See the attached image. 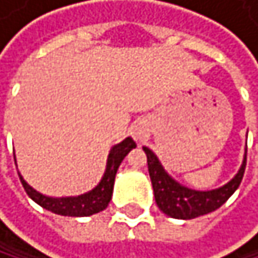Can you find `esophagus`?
I'll return each instance as SVG.
<instances>
[{
  "label": "esophagus",
  "mask_w": 258,
  "mask_h": 258,
  "mask_svg": "<svg viewBox=\"0 0 258 258\" xmlns=\"http://www.w3.org/2000/svg\"><path fill=\"white\" fill-rule=\"evenodd\" d=\"M132 135L136 141H144L145 136H147V130L142 126V125H135L133 130H132Z\"/></svg>",
  "instance_id": "34e87169"
}]
</instances>
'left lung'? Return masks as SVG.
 Listing matches in <instances>:
<instances>
[{"instance_id": "obj_1", "label": "left lung", "mask_w": 258, "mask_h": 258, "mask_svg": "<svg viewBox=\"0 0 258 258\" xmlns=\"http://www.w3.org/2000/svg\"><path fill=\"white\" fill-rule=\"evenodd\" d=\"M147 155L148 173H150L155 200L159 209L172 218L178 220H192L206 214H211L221 207L231 195L238 189L243 179L246 168V153L238 168L237 175L224 185L212 190H194L179 184L170 175L165 172V168L159 162L158 156L148 147H142Z\"/></svg>"}]
</instances>
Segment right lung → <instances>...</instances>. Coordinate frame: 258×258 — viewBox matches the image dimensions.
<instances>
[{
	"mask_svg": "<svg viewBox=\"0 0 258 258\" xmlns=\"http://www.w3.org/2000/svg\"><path fill=\"white\" fill-rule=\"evenodd\" d=\"M133 148H136V142L132 138H125L122 142L116 144L108 155L106 159V168L105 173L100 179V182L94 187L93 190L86 192L83 195L77 197H61V198H54V197H46L40 192H37L34 187L29 185L24 178L20 175V181L24 187L26 194L31 197L37 204H40L43 209L51 211L57 215H64V217H90L94 214L102 212L108 207V203L111 201L113 195V187H114V178L117 173V168L123 158L130 153ZM17 164V161H15Z\"/></svg>",
	"mask_w": 258,
	"mask_h": 258,
	"instance_id": "add662e5",
	"label": "right lung"
}]
</instances>
